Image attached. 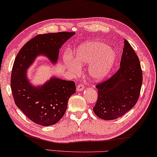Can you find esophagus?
Here are the masks:
<instances>
[{"instance_id":"obj_1","label":"esophagus","mask_w":157,"mask_h":157,"mask_svg":"<svg viewBox=\"0 0 157 157\" xmlns=\"http://www.w3.org/2000/svg\"><path fill=\"white\" fill-rule=\"evenodd\" d=\"M84 86L83 84H79L78 85V86H77V90L78 91H82L83 90H84Z\"/></svg>"}]
</instances>
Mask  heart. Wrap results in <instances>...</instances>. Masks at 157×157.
I'll return each instance as SVG.
<instances>
[{"label": "heart", "mask_w": 157, "mask_h": 157, "mask_svg": "<svg viewBox=\"0 0 157 157\" xmlns=\"http://www.w3.org/2000/svg\"><path fill=\"white\" fill-rule=\"evenodd\" d=\"M117 59V53L103 42H84L74 53V60L69 56L63 59L64 64L74 75L80 73V68L90 64L88 74L95 81L103 80L112 71Z\"/></svg>", "instance_id": "b5f03b06"}]
</instances>
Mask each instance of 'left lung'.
<instances>
[{
	"mask_svg": "<svg viewBox=\"0 0 157 157\" xmlns=\"http://www.w3.org/2000/svg\"><path fill=\"white\" fill-rule=\"evenodd\" d=\"M142 71L139 58L126 40L120 62L115 75L96 86L98 97L93 111L104 120L124 115L136 104L142 85Z\"/></svg>",
	"mask_w": 157,
	"mask_h": 157,
	"instance_id": "8db88e82",
	"label": "left lung"
}]
</instances>
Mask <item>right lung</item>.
Listing matches in <instances>:
<instances>
[{
	"instance_id": "add662e5",
	"label": "right lung",
	"mask_w": 157,
	"mask_h": 157,
	"mask_svg": "<svg viewBox=\"0 0 157 157\" xmlns=\"http://www.w3.org/2000/svg\"><path fill=\"white\" fill-rule=\"evenodd\" d=\"M73 32L40 34L27 42L17 55L11 72V88L16 106L34 123L43 126L56 124L66 112L68 100L75 93L73 81L52 76L41 85H33L27 76L38 57L44 56L56 64L59 49Z\"/></svg>"
}]
</instances>
